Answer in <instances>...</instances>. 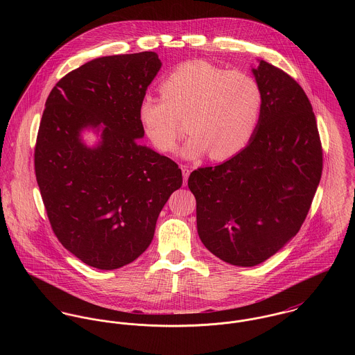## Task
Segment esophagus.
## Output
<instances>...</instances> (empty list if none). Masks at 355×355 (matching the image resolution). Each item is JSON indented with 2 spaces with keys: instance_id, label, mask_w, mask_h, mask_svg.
<instances>
[{
  "instance_id": "obj_1",
  "label": "esophagus",
  "mask_w": 355,
  "mask_h": 355,
  "mask_svg": "<svg viewBox=\"0 0 355 355\" xmlns=\"http://www.w3.org/2000/svg\"><path fill=\"white\" fill-rule=\"evenodd\" d=\"M182 172H183V184L187 186V180H189V176H190V169L189 166H182Z\"/></svg>"
}]
</instances>
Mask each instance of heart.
<instances>
[{
	"label": "heart",
	"mask_w": 355,
	"mask_h": 355,
	"mask_svg": "<svg viewBox=\"0 0 355 355\" xmlns=\"http://www.w3.org/2000/svg\"><path fill=\"white\" fill-rule=\"evenodd\" d=\"M162 96L145 94L139 102L141 124L161 153H173L191 131L182 154L228 159L253 139L261 110L262 90L257 79L239 69H227L205 60H190L173 68L161 83Z\"/></svg>",
	"instance_id": "1"
}]
</instances>
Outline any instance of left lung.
Instances as JSON below:
<instances>
[{"instance_id":"1","label":"left lung","mask_w":355,"mask_h":355,"mask_svg":"<svg viewBox=\"0 0 355 355\" xmlns=\"http://www.w3.org/2000/svg\"><path fill=\"white\" fill-rule=\"evenodd\" d=\"M262 110L250 144L228 161L193 171L197 228L205 248L236 266H255L300 231L318 187L322 149L304 89L259 60Z\"/></svg>"}]
</instances>
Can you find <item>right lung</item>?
I'll return each instance as SVG.
<instances>
[{"label":"right lung","mask_w":355,"mask_h":355,"mask_svg":"<svg viewBox=\"0 0 355 355\" xmlns=\"http://www.w3.org/2000/svg\"><path fill=\"white\" fill-rule=\"evenodd\" d=\"M159 68L154 51L100 57L60 79L45 103L34 162L53 232L101 270L149 248L159 211L183 183L175 161L141 142L139 102ZM86 129L101 135L96 147L84 144Z\"/></svg>","instance_id":"add662e5"}]
</instances>
